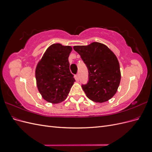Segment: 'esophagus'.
Here are the masks:
<instances>
[{"instance_id": "1", "label": "esophagus", "mask_w": 152, "mask_h": 152, "mask_svg": "<svg viewBox=\"0 0 152 152\" xmlns=\"http://www.w3.org/2000/svg\"><path fill=\"white\" fill-rule=\"evenodd\" d=\"M76 79L77 80H79V73H77V74L76 75Z\"/></svg>"}]
</instances>
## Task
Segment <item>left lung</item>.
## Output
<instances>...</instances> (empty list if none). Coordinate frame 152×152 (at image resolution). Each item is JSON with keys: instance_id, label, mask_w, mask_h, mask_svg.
Segmentation results:
<instances>
[{"instance_id": "1", "label": "left lung", "mask_w": 152, "mask_h": 152, "mask_svg": "<svg viewBox=\"0 0 152 152\" xmlns=\"http://www.w3.org/2000/svg\"><path fill=\"white\" fill-rule=\"evenodd\" d=\"M88 70V82L82 87L87 97L98 103L111 99L121 82L120 65L114 53L105 45L93 42L73 47Z\"/></svg>"}]
</instances>
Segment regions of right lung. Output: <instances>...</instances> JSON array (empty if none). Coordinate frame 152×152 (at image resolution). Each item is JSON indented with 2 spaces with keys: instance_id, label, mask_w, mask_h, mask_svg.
<instances>
[{
  "instance_id": "add662e5",
  "label": "right lung",
  "mask_w": 152,
  "mask_h": 152,
  "mask_svg": "<svg viewBox=\"0 0 152 152\" xmlns=\"http://www.w3.org/2000/svg\"><path fill=\"white\" fill-rule=\"evenodd\" d=\"M72 50L70 46L54 44L48 48L37 66V86L42 98L49 103L63 102L75 81L68 61Z\"/></svg>"
}]
</instances>
